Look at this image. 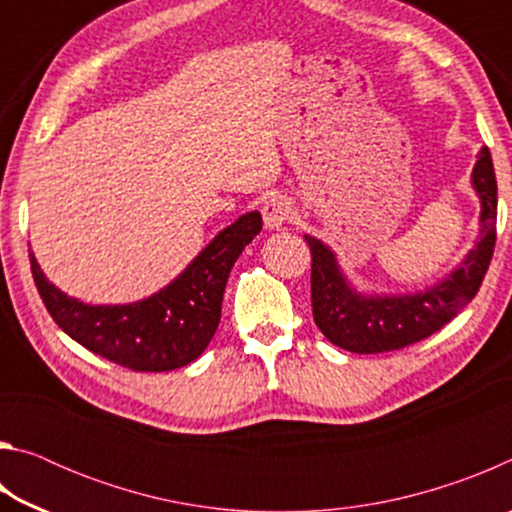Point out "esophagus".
Listing matches in <instances>:
<instances>
[{
  "instance_id": "34e87169",
  "label": "esophagus",
  "mask_w": 512,
  "mask_h": 512,
  "mask_svg": "<svg viewBox=\"0 0 512 512\" xmlns=\"http://www.w3.org/2000/svg\"><path fill=\"white\" fill-rule=\"evenodd\" d=\"M262 216H264V225L268 230L282 228V225L287 223L291 216V201L282 194L271 196L262 207Z\"/></svg>"
}]
</instances>
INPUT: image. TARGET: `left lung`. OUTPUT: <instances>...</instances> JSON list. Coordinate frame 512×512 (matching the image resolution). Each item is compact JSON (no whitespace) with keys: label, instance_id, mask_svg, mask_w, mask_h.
Instances as JSON below:
<instances>
[{"label":"left lung","instance_id":"obj_1","mask_svg":"<svg viewBox=\"0 0 512 512\" xmlns=\"http://www.w3.org/2000/svg\"><path fill=\"white\" fill-rule=\"evenodd\" d=\"M472 187L481 201L476 246L445 280L418 293H361L343 275L332 248L305 235L311 250V307L320 332L343 350L377 354L406 348L445 327L479 291L497 241V178L488 146L476 155Z\"/></svg>","mask_w":512,"mask_h":512}]
</instances>
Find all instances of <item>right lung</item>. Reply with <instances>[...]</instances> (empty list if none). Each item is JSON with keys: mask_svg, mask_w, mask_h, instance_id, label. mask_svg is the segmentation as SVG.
Wrapping results in <instances>:
<instances>
[{"mask_svg": "<svg viewBox=\"0 0 512 512\" xmlns=\"http://www.w3.org/2000/svg\"><path fill=\"white\" fill-rule=\"evenodd\" d=\"M262 230L248 212L221 230L183 273L131 305H85L47 280L33 253L31 273L51 318L83 348L137 372L183 368L203 354L219 327L230 268Z\"/></svg>", "mask_w": 512, "mask_h": 512, "instance_id": "add662e5", "label": "right lung"}]
</instances>
